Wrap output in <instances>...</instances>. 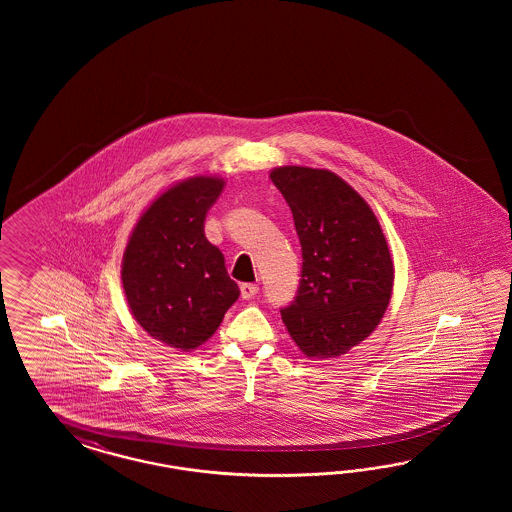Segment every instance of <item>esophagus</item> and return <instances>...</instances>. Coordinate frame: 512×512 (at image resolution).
<instances>
[{
  "mask_svg": "<svg viewBox=\"0 0 512 512\" xmlns=\"http://www.w3.org/2000/svg\"><path fill=\"white\" fill-rule=\"evenodd\" d=\"M257 293H259V287H257L255 283H242V285H240V295H242L244 300L253 298Z\"/></svg>",
  "mask_w": 512,
  "mask_h": 512,
  "instance_id": "1",
  "label": "esophagus"
}]
</instances>
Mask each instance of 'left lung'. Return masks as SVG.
I'll use <instances>...</instances> for the list:
<instances>
[{
	"instance_id": "obj_1",
	"label": "left lung",
	"mask_w": 512,
	"mask_h": 512,
	"mask_svg": "<svg viewBox=\"0 0 512 512\" xmlns=\"http://www.w3.org/2000/svg\"><path fill=\"white\" fill-rule=\"evenodd\" d=\"M270 178L302 246V279L281 319L304 355L340 357L387 311L394 266L385 234L372 208L334 172L279 167Z\"/></svg>"
}]
</instances>
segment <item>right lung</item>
<instances>
[{
	"mask_svg": "<svg viewBox=\"0 0 512 512\" xmlns=\"http://www.w3.org/2000/svg\"><path fill=\"white\" fill-rule=\"evenodd\" d=\"M223 180L195 176L167 189L140 216L124 253L122 281L133 317L174 349H197L240 296L225 257L204 234Z\"/></svg>",
	"mask_w": 512,
	"mask_h": 512,
	"instance_id": "1",
	"label": "right lung"
}]
</instances>
